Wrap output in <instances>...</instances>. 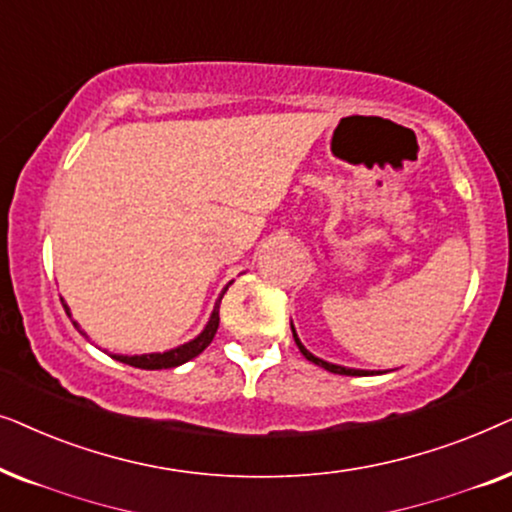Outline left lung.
<instances>
[{
    "label": "left lung",
    "mask_w": 512,
    "mask_h": 512,
    "mask_svg": "<svg viewBox=\"0 0 512 512\" xmlns=\"http://www.w3.org/2000/svg\"><path fill=\"white\" fill-rule=\"evenodd\" d=\"M292 337H295V344L299 346V351H302V356L306 358V360H311L313 365H318V367H325L327 372H335V374H349V377H363V374H370V372H365V370H351V367H342V365H332V363H325V360H320V358H316L313 356V353H309L302 346V342H299V337H297V332H295V327H292Z\"/></svg>",
    "instance_id": "left-lung-1"
}]
</instances>
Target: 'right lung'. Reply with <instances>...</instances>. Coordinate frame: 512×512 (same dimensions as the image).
I'll list each match as a JSON object with an SVG mask.
<instances>
[{
	"label": "right lung",
	"instance_id": "add662e5",
	"mask_svg": "<svg viewBox=\"0 0 512 512\" xmlns=\"http://www.w3.org/2000/svg\"><path fill=\"white\" fill-rule=\"evenodd\" d=\"M222 295H224V292H222ZM220 302H222V297L217 299L215 311L208 320L206 330H203L196 339H192L189 344H182V346H177V349L166 351V353H149V356H114V358L121 360V363H126V365L140 367V370H168V367H177V365L187 363V360L199 356V353L203 349H208V344L213 342L217 327H220ZM63 306H65L67 316H70V309H67V304H63Z\"/></svg>",
	"mask_w": 512,
	"mask_h": 512
}]
</instances>
